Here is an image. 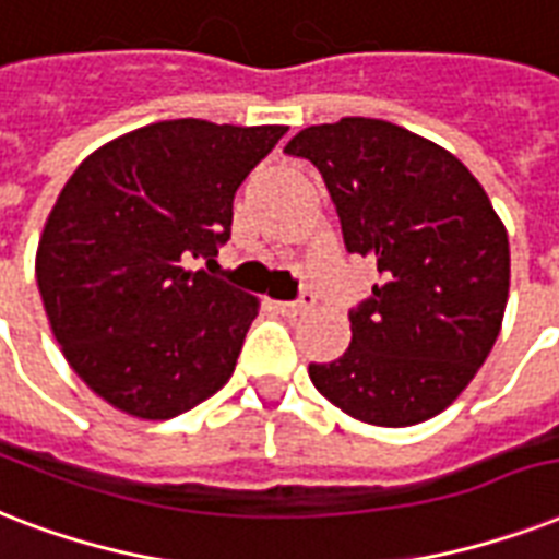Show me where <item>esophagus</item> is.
Returning a JSON list of instances; mask_svg holds the SVG:
<instances>
[{
  "instance_id": "34e87169",
  "label": "esophagus",
  "mask_w": 559,
  "mask_h": 559,
  "mask_svg": "<svg viewBox=\"0 0 559 559\" xmlns=\"http://www.w3.org/2000/svg\"><path fill=\"white\" fill-rule=\"evenodd\" d=\"M311 306H314V297H311V294H302L300 300L276 302V311H280V314H288V318H297L302 311H309Z\"/></svg>"
}]
</instances>
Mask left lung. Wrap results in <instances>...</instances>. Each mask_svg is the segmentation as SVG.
Returning a JSON list of instances; mask_svg holds the SVG:
<instances>
[{"mask_svg": "<svg viewBox=\"0 0 559 559\" xmlns=\"http://www.w3.org/2000/svg\"><path fill=\"white\" fill-rule=\"evenodd\" d=\"M285 154L318 168L347 250L382 274L349 311V349L309 365L311 382L370 426L437 417L487 361L508 306V230L484 186L431 140L365 116L311 124Z\"/></svg>", "mask_w": 559, "mask_h": 559, "instance_id": "left-lung-1", "label": "left lung"}]
</instances>
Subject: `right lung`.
<instances>
[{
    "label": "right lung",
    "mask_w": 559,
    "mask_h": 559,
    "mask_svg": "<svg viewBox=\"0 0 559 559\" xmlns=\"http://www.w3.org/2000/svg\"><path fill=\"white\" fill-rule=\"evenodd\" d=\"M285 124L171 119L124 133L75 168L37 245V285L63 358L114 408L171 419L236 370L259 300L215 265L241 180Z\"/></svg>",
    "instance_id": "obj_1"
}]
</instances>
